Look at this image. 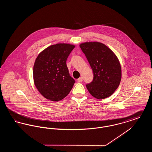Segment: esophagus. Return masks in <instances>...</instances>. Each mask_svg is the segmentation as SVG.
<instances>
[{"label":"esophagus","mask_w":152,"mask_h":152,"mask_svg":"<svg viewBox=\"0 0 152 152\" xmlns=\"http://www.w3.org/2000/svg\"><path fill=\"white\" fill-rule=\"evenodd\" d=\"M77 81H78V82H79V83H81V82L83 81V78H82V77H79V78L77 79Z\"/></svg>","instance_id":"obj_1"}]
</instances>
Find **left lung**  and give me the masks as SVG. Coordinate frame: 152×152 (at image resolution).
I'll list each match as a JSON object with an SVG mask.
<instances>
[{"instance_id":"obj_1","label":"left lung","mask_w":152,"mask_h":152,"mask_svg":"<svg viewBox=\"0 0 152 152\" xmlns=\"http://www.w3.org/2000/svg\"><path fill=\"white\" fill-rule=\"evenodd\" d=\"M94 73V80L87 89L97 99L110 96L121 80V67L115 53L104 44L98 42L80 44Z\"/></svg>"}]
</instances>
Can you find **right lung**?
Listing matches in <instances>:
<instances>
[{
	"instance_id": "obj_1",
	"label": "right lung",
	"mask_w": 152,
	"mask_h": 152,
	"mask_svg": "<svg viewBox=\"0 0 152 152\" xmlns=\"http://www.w3.org/2000/svg\"><path fill=\"white\" fill-rule=\"evenodd\" d=\"M75 45L58 43L48 47L36 58L33 69L35 86L43 96L52 101L65 97L75 80L69 73L66 61Z\"/></svg>"
}]
</instances>
